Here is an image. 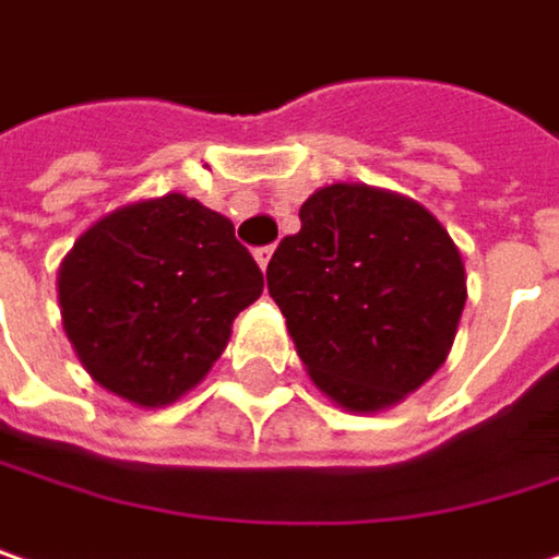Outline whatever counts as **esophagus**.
<instances>
[{
    "label": "esophagus",
    "instance_id": "esophagus-1",
    "mask_svg": "<svg viewBox=\"0 0 559 559\" xmlns=\"http://www.w3.org/2000/svg\"><path fill=\"white\" fill-rule=\"evenodd\" d=\"M272 255H275V247H259V249H255V262H259V269H262V272L269 269Z\"/></svg>",
    "mask_w": 559,
    "mask_h": 559
}]
</instances>
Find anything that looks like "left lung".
<instances>
[{
  "instance_id": "1",
  "label": "left lung",
  "mask_w": 559,
  "mask_h": 559,
  "mask_svg": "<svg viewBox=\"0 0 559 559\" xmlns=\"http://www.w3.org/2000/svg\"><path fill=\"white\" fill-rule=\"evenodd\" d=\"M265 278L307 373L347 411L389 408L433 377L468 297L443 224L364 182L312 192Z\"/></svg>"
}]
</instances>
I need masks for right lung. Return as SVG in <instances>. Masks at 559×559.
I'll list each match as a JSON object with an SVG mask.
<instances>
[{
  "mask_svg": "<svg viewBox=\"0 0 559 559\" xmlns=\"http://www.w3.org/2000/svg\"><path fill=\"white\" fill-rule=\"evenodd\" d=\"M262 272L224 214L180 192L100 217L59 269L62 325L119 399L160 408L199 385Z\"/></svg>",
  "mask_w": 559,
  "mask_h": 559,
  "instance_id": "obj_1",
  "label": "right lung"
}]
</instances>
